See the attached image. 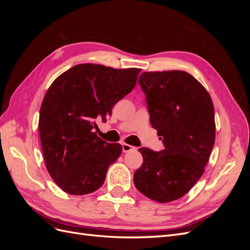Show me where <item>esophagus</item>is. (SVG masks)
I'll use <instances>...</instances> for the list:
<instances>
[{
  "label": "esophagus",
  "mask_w": 250,
  "mask_h": 250,
  "mask_svg": "<svg viewBox=\"0 0 250 250\" xmlns=\"http://www.w3.org/2000/svg\"><path fill=\"white\" fill-rule=\"evenodd\" d=\"M122 149H123V152H129V151L135 150V147L129 145V144L123 143V144H122Z\"/></svg>",
  "instance_id": "esophagus-1"
}]
</instances>
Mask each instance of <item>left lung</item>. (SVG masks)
<instances>
[{"label": "left lung", "instance_id": "obj_1", "mask_svg": "<svg viewBox=\"0 0 250 250\" xmlns=\"http://www.w3.org/2000/svg\"><path fill=\"white\" fill-rule=\"evenodd\" d=\"M139 82L150 123L165 149H139L144 162L133 181L146 197L171 202L186 195L204 173L216 137L213 101L201 83L184 71L145 72Z\"/></svg>", "mask_w": 250, "mask_h": 250}]
</instances>
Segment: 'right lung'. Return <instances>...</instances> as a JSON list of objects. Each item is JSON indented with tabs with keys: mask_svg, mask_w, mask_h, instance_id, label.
I'll return each mask as SVG.
<instances>
[{
	"mask_svg": "<svg viewBox=\"0 0 250 250\" xmlns=\"http://www.w3.org/2000/svg\"><path fill=\"white\" fill-rule=\"evenodd\" d=\"M141 69L77 64L53 81L40 111L39 131L47 170L67 194L85 195L99 188L122 146L94 132L111 108L137 84Z\"/></svg>",
	"mask_w": 250,
	"mask_h": 250,
	"instance_id": "obj_1",
	"label": "right lung"
}]
</instances>
